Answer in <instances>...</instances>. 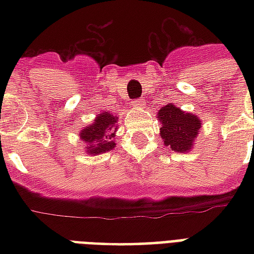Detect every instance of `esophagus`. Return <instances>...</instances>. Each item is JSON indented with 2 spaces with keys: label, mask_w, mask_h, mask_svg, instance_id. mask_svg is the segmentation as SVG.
I'll return each mask as SVG.
<instances>
[{
  "label": "esophagus",
  "mask_w": 254,
  "mask_h": 254,
  "mask_svg": "<svg viewBox=\"0 0 254 254\" xmlns=\"http://www.w3.org/2000/svg\"><path fill=\"white\" fill-rule=\"evenodd\" d=\"M133 107H136V109H143L144 106H145V100L143 98H140V99H136L132 102Z\"/></svg>",
  "instance_id": "obj_1"
}]
</instances>
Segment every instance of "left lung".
Here are the masks:
<instances>
[{
	"label": "left lung",
	"instance_id": "left-lung-1",
	"mask_svg": "<svg viewBox=\"0 0 254 254\" xmlns=\"http://www.w3.org/2000/svg\"><path fill=\"white\" fill-rule=\"evenodd\" d=\"M160 121V137L171 151L188 152L193 148L194 140L201 127L200 118L191 113H185L180 107L170 103L158 111Z\"/></svg>",
	"mask_w": 254,
	"mask_h": 254
}]
</instances>
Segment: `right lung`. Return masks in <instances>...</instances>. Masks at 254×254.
Listing matches in <instances>:
<instances>
[{"instance_id":"right-lung-1","label":"right lung","mask_w":254,"mask_h":254,"mask_svg":"<svg viewBox=\"0 0 254 254\" xmlns=\"http://www.w3.org/2000/svg\"><path fill=\"white\" fill-rule=\"evenodd\" d=\"M117 121L118 117H114L109 111L100 113L96 116L94 122L85 127L78 133L81 141L87 143V152L89 155H99L109 152L116 147L113 138L116 137Z\"/></svg>"}]
</instances>
